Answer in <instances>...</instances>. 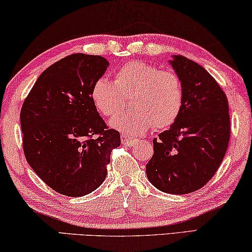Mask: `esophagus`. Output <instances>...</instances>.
<instances>
[{
    "label": "esophagus",
    "instance_id": "esophagus-1",
    "mask_svg": "<svg viewBox=\"0 0 252 252\" xmlns=\"http://www.w3.org/2000/svg\"><path fill=\"white\" fill-rule=\"evenodd\" d=\"M121 138H122V143L125 146H133V145H135L136 143L138 142L137 139H135L133 137H127L126 135H122Z\"/></svg>",
    "mask_w": 252,
    "mask_h": 252
}]
</instances>
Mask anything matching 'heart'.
<instances>
[{
    "instance_id": "b5f03b06",
    "label": "heart",
    "mask_w": 252,
    "mask_h": 252,
    "mask_svg": "<svg viewBox=\"0 0 252 252\" xmlns=\"http://www.w3.org/2000/svg\"><path fill=\"white\" fill-rule=\"evenodd\" d=\"M133 110L114 117L111 128L127 136L144 134L152 127L164 129L179 118L183 107V86L175 73L143 61H131L117 70L115 80L99 78L94 82L90 98L99 113L113 117L129 98Z\"/></svg>"
}]
</instances>
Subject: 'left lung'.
I'll return each mask as SVG.
<instances>
[{"label": "left lung", "mask_w": 252, "mask_h": 252, "mask_svg": "<svg viewBox=\"0 0 252 252\" xmlns=\"http://www.w3.org/2000/svg\"><path fill=\"white\" fill-rule=\"evenodd\" d=\"M168 63L183 86L179 118L153 139L146 175L159 191L187 194L204 187L223 160L230 138L228 99L216 79L183 56Z\"/></svg>", "instance_id": "1"}]
</instances>
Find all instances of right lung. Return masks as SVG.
I'll return each mask as SVG.
<instances>
[{
  "mask_svg": "<svg viewBox=\"0 0 252 252\" xmlns=\"http://www.w3.org/2000/svg\"><path fill=\"white\" fill-rule=\"evenodd\" d=\"M108 65L100 56L70 55L41 73L23 102L24 155L60 194L82 196L100 187L111 151L121 145V135L108 129L90 98Z\"/></svg>",
  "mask_w": 252,
  "mask_h": 252,
  "instance_id": "obj_1",
  "label": "right lung"
}]
</instances>
